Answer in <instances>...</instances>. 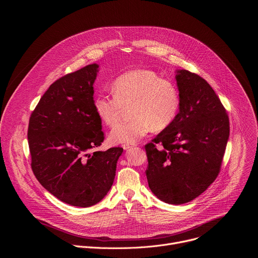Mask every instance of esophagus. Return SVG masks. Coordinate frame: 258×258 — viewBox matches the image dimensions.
<instances>
[{
  "label": "esophagus",
  "mask_w": 258,
  "mask_h": 258,
  "mask_svg": "<svg viewBox=\"0 0 258 258\" xmlns=\"http://www.w3.org/2000/svg\"><path fill=\"white\" fill-rule=\"evenodd\" d=\"M132 147H134V146H133V145H127V144H125V145L122 146V148H123L124 150H128V149L132 148Z\"/></svg>",
  "instance_id": "34e87169"
}]
</instances>
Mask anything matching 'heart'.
Wrapping results in <instances>:
<instances>
[{"label": "heart", "mask_w": 258, "mask_h": 258, "mask_svg": "<svg viewBox=\"0 0 258 258\" xmlns=\"http://www.w3.org/2000/svg\"><path fill=\"white\" fill-rule=\"evenodd\" d=\"M114 95L99 94L94 100L96 113L108 126L120 118L124 107H131L130 121L116 124L110 132L113 144H136L152 128L167 127L176 116L178 93L173 85L150 70H132L118 77L113 85Z\"/></svg>", "instance_id": "heart-1"}]
</instances>
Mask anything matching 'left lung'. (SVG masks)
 I'll return each instance as SVG.
<instances>
[{"label": "left lung", "mask_w": 258, "mask_h": 258, "mask_svg": "<svg viewBox=\"0 0 258 258\" xmlns=\"http://www.w3.org/2000/svg\"><path fill=\"white\" fill-rule=\"evenodd\" d=\"M179 111L173 121L145 146L152 193L169 204L201 195L216 178L230 136V122L210 85L185 69L175 70ZM155 143H160L156 149Z\"/></svg>", "instance_id": "8db88e82"}]
</instances>
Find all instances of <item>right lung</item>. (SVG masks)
Masks as SVG:
<instances>
[{"label":"right lung","mask_w":258,"mask_h":258,"mask_svg":"<svg viewBox=\"0 0 258 258\" xmlns=\"http://www.w3.org/2000/svg\"><path fill=\"white\" fill-rule=\"evenodd\" d=\"M99 65L90 64L53 83L29 118L31 168L41 185L72 206L90 207L111 189L120 147L93 149L104 141L94 107Z\"/></svg>","instance_id":"obj_1"}]
</instances>
